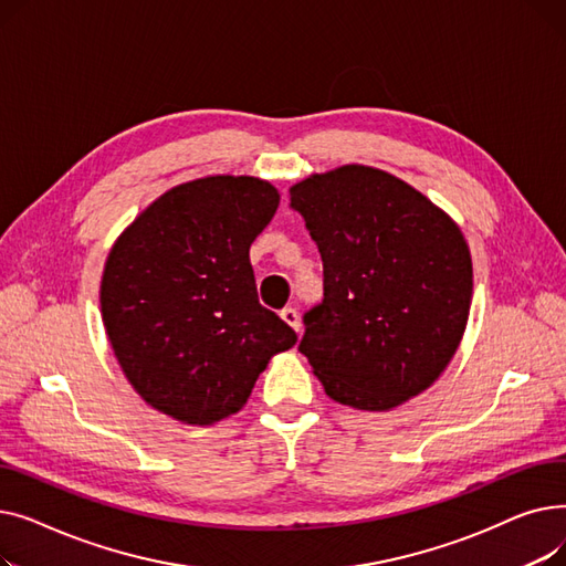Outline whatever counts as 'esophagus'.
I'll list each match as a JSON object with an SVG mask.
<instances>
[{
  "mask_svg": "<svg viewBox=\"0 0 566 566\" xmlns=\"http://www.w3.org/2000/svg\"><path fill=\"white\" fill-rule=\"evenodd\" d=\"M280 316H282V321L286 323V325H291V328L298 333L301 331V318H298V312H295L293 307H284L282 312H280Z\"/></svg>",
  "mask_w": 566,
  "mask_h": 566,
  "instance_id": "1",
  "label": "esophagus"
}]
</instances>
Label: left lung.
<instances>
[{
    "label": "left lung",
    "mask_w": 566,
    "mask_h": 566,
    "mask_svg": "<svg viewBox=\"0 0 566 566\" xmlns=\"http://www.w3.org/2000/svg\"><path fill=\"white\" fill-rule=\"evenodd\" d=\"M291 208L323 261V301L298 350L331 399L390 410L454 358L472 301V259L457 222L401 178L365 165L312 174Z\"/></svg>",
    "instance_id": "obj_1"
}]
</instances>
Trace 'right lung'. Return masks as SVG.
<instances>
[{
  "label": "right lung",
  "mask_w": 566,
  "mask_h": 566,
  "mask_svg": "<svg viewBox=\"0 0 566 566\" xmlns=\"http://www.w3.org/2000/svg\"><path fill=\"white\" fill-rule=\"evenodd\" d=\"M280 192L206 176L160 195L116 238L101 282L105 333L135 392L186 424L238 412L298 335L259 303L250 245Z\"/></svg>",
  "instance_id": "add662e5"
}]
</instances>
